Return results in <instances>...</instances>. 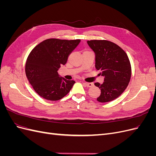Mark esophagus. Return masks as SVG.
<instances>
[{"label": "esophagus", "instance_id": "34e87169", "mask_svg": "<svg viewBox=\"0 0 156 156\" xmlns=\"http://www.w3.org/2000/svg\"><path fill=\"white\" fill-rule=\"evenodd\" d=\"M83 84H84V86H86V87H92L94 84H93V83H83Z\"/></svg>", "mask_w": 156, "mask_h": 156}]
</instances>
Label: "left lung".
Returning <instances> with one entry per match:
<instances>
[{"instance_id":"1","label":"left lung","mask_w":156,"mask_h":156,"mask_svg":"<svg viewBox=\"0 0 156 156\" xmlns=\"http://www.w3.org/2000/svg\"><path fill=\"white\" fill-rule=\"evenodd\" d=\"M87 43L96 54V68L104 76L102 84H94L101 90L97 100L101 103L115 100L128 86L131 66L126 52L120 46L105 40H88Z\"/></svg>"}]
</instances>
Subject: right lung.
<instances>
[{
    "label": "right lung",
    "mask_w": 156,
    "mask_h": 156,
    "mask_svg": "<svg viewBox=\"0 0 156 156\" xmlns=\"http://www.w3.org/2000/svg\"><path fill=\"white\" fill-rule=\"evenodd\" d=\"M81 40L47 39L33 49L27 59L26 76L33 89L45 100L58 101L64 98L75 83L58 76L57 71L65 65L69 55Z\"/></svg>",
    "instance_id": "add662e5"
}]
</instances>
